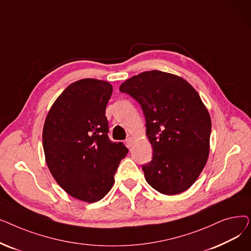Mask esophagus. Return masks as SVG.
Instances as JSON below:
<instances>
[{"label":"esophagus","instance_id":"obj_1","mask_svg":"<svg viewBox=\"0 0 251 251\" xmlns=\"http://www.w3.org/2000/svg\"><path fill=\"white\" fill-rule=\"evenodd\" d=\"M132 141H133V138H132V137H128V138L126 139V144H127L128 148H130L131 146H132Z\"/></svg>","mask_w":251,"mask_h":251}]
</instances>
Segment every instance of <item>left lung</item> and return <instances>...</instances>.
<instances>
[{"instance_id":"obj_1","label":"left lung","mask_w":251,"mask_h":251,"mask_svg":"<svg viewBox=\"0 0 251 251\" xmlns=\"http://www.w3.org/2000/svg\"><path fill=\"white\" fill-rule=\"evenodd\" d=\"M120 91L133 98L147 121L152 159L142 165L150 185L163 194L187 190L207 161L210 117L197 91L183 78L146 71L129 78Z\"/></svg>"}]
</instances>
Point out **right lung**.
<instances>
[{"mask_svg": "<svg viewBox=\"0 0 251 251\" xmlns=\"http://www.w3.org/2000/svg\"><path fill=\"white\" fill-rule=\"evenodd\" d=\"M112 85L86 78L70 84L47 116L43 146L47 165L59 185L77 200L100 201L112 188L114 175L128 152L111 141L105 107Z\"/></svg>", "mask_w": 251, "mask_h": 251, "instance_id": "1", "label": "right lung"}]
</instances>
